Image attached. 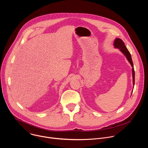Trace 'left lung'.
<instances>
[{
	"label": "left lung",
	"mask_w": 148,
	"mask_h": 148,
	"mask_svg": "<svg viewBox=\"0 0 148 148\" xmlns=\"http://www.w3.org/2000/svg\"><path fill=\"white\" fill-rule=\"evenodd\" d=\"M114 46L116 48H118L120 49V50L124 54V55L127 58L128 60L129 61V62H130V64H131L132 67V76H133V84L134 85L135 84V71H134V64H133V62H132V57H131V55L130 53V51H128V50L127 49V48L126 47V46H125V44L123 43V41L118 38H116L115 40L114 41Z\"/></svg>",
	"instance_id": "left-lung-1"
}]
</instances>
